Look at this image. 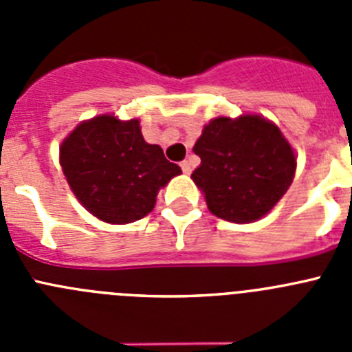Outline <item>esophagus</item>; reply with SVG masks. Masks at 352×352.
Listing matches in <instances>:
<instances>
[{
    "label": "esophagus",
    "instance_id": "34e87169",
    "mask_svg": "<svg viewBox=\"0 0 352 352\" xmlns=\"http://www.w3.org/2000/svg\"><path fill=\"white\" fill-rule=\"evenodd\" d=\"M182 170L185 174H190L192 173V164L188 160H183L182 162Z\"/></svg>",
    "mask_w": 352,
    "mask_h": 352
}]
</instances>
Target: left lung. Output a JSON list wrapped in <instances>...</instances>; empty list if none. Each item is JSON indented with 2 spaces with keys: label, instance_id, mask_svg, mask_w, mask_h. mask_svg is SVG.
I'll list each match as a JSON object with an SVG mask.
<instances>
[{
  "label": "left lung",
  "instance_id": "1",
  "mask_svg": "<svg viewBox=\"0 0 352 352\" xmlns=\"http://www.w3.org/2000/svg\"><path fill=\"white\" fill-rule=\"evenodd\" d=\"M192 173L208 210L234 223L259 220L291 186L296 157L273 123L261 116L214 118L194 146Z\"/></svg>",
  "mask_w": 352,
  "mask_h": 352
}]
</instances>
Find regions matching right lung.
Segmentation results:
<instances>
[{
	"mask_svg": "<svg viewBox=\"0 0 352 352\" xmlns=\"http://www.w3.org/2000/svg\"><path fill=\"white\" fill-rule=\"evenodd\" d=\"M63 174L89 213L109 223L141 220L157 203V194L182 173L148 144L139 120L96 116L84 121L60 148Z\"/></svg>",
	"mask_w": 352,
	"mask_h": 352,
	"instance_id": "1",
	"label": "right lung"
}]
</instances>
